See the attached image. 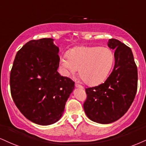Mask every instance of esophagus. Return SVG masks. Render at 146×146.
Returning a JSON list of instances; mask_svg holds the SVG:
<instances>
[{"instance_id": "obj_1", "label": "esophagus", "mask_w": 146, "mask_h": 146, "mask_svg": "<svg viewBox=\"0 0 146 146\" xmlns=\"http://www.w3.org/2000/svg\"><path fill=\"white\" fill-rule=\"evenodd\" d=\"M75 87L79 88H82V89L84 88V87L82 86H81V85H80V84H77V83H75Z\"/></svg>"}]
</instances>
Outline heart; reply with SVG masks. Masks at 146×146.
<instances>
[{
    "mask_svg": "<svg viewBox=\"0 0 146 146\" xmlns=\"http://www.w3.org/2000/svg\"><path fill=\"white\" fill-rule=\"evenodd\" d=\"M114 55L108 47L81 46L71 49L60 62L66 75H79L85 83L95 86L107 78L112 67Z\"/></svg>",
    "mask_w": 146,
    "mask_h": 146,
    "instance_id": "heart-1",
    "label": "heart"
}]
</instances>
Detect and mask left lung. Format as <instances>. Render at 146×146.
Masks as SVG:
<instances>
[{
	"label": "left lung",
	"mask_w": 146,
	"mask_h": 146,
	"mask_svg": "<svg viewBox=\"0 0 146 146\" xmlns=\"http://www.w3.org/2000/svg\"><path fill=\"white\" fill-rule=\"evenodd\" d=\"M108 47L115 50V65L103 84L86 88L87 99L84 109L89 119L100 124H110L128 111L137 90V68L131 49L115 38Z\"/></svg>",
	"instance_id": "obj_1"
}]
</instances>
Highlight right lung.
<instances>
[{
    "instance_id": "obj_1",
    "label": "right lung",
    "mask_w": 146,
    "mask_h": 146,
    "mask_svg": "<svg viewBox=\"0 0 146 146\" xmlns=\"http://www.w3.org/2000/svg\"><path fill=\"white\" fill-rule=\"evenodd\" d=\"M51 38L31 40L17 52L10 73L11 94L31 122L50 125L62 115L75 82L58 72L59 48Z\"/></svg>"
}]
</instances>
